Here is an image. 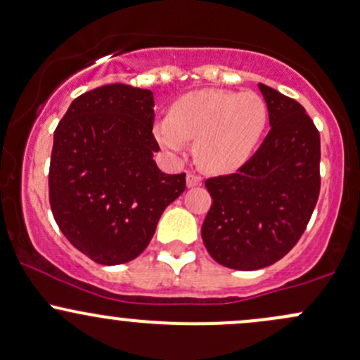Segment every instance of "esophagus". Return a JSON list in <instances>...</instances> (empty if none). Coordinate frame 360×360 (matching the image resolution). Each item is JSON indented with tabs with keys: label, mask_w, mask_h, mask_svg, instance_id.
Here are the masks:
<instances>
[{
	"label": "esophagus",
	"mask_w": 360,
	"mask_h": 360,
	"mask_svg": "<svg viewBox=\"0 0 360 360\" xmlns=\"http://www.w3.org/2000/svg\"><path fill=\"white\" fill-rule=\"evenodd\" d=\"M200 181H202V179H200L199 173H195V172H188L187 173V185H188V187H197V185H200Z\"/></svg>",
	"instance_id": "34e87169"
}]
</instances>
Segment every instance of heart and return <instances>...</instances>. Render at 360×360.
<instances>
[{
    "label": "heart",
    "mask_w": 360,
    "mask_h": 360,
    "mask_svg": "<svg viewBox=\"0 0 360 360\" xmlns=\"http://www.w3.org/2000/svg\"><path fill=\"white\" fill-rule=\"evenodd\" d=\"M268 111L256 92L204 89L176 99L168 117L156 125V137L172 153L195 142L199 163L228 172L249 160L264 132Z\"/></svg>",
    "instance_id": "heart-1"
}]
</instances>
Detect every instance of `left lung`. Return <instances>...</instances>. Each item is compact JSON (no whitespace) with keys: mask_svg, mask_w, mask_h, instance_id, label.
Here are the masks:
<instances>
[{"mask_svg":"<svg viewBox=\"0 0 360 360\" xmlns=\"http://www.w3.org/2000/svg\"><path fill=\"white\" fill-rule=\"evenodd\" d=\"M271 130L235 173L210 176L212 204L202 240L221 266L252 271L271 266L300 240L319 197L321 141L295 99L259 84Z\"/></svg>","mask_w":360,"mask_h":360,"instance_id":"left-lung-1","label":"left lung"}]
</instances>
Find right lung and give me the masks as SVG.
I'll list each match as a JSON object with an SVG mask.
<instances>
[{"label":"right lung","mask_w":360,"mask_h":360,"mask_svg":"<svg viewBox=\"0 0 360 360\" xmlns=\"http://www.w3.org/2000/svg\"><path fill=\"white\" fill-rule=\"evenodd\" d=\"M149 89L108 84L73 99L55 130L49 204L61 233L98 264L141 256L185 173L166 175L153 154Z\"/></svg>","instance_id":"obj_1"}]
</instances>
